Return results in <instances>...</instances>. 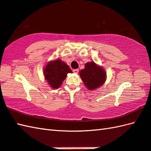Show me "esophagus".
I'll return each mask as SVG.
<instances>
[{
  "mask_svg": "<svg viewBox=\"0 0 151 151\" xmlns=\"http://www.w3.org/2000/svg\"><path fill=\"white\" fill-rule=\"evenodd\" d=\"M73 73H78L79 72V70L78 69H74V70H73Z\"/></svg>",
  "mask_w": 151,
  "mask_h": 151,
  "instance_id": "1",
  "label": "esophagus"
}]
</instances>
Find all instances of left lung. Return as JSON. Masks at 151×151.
Returning a JSON list of instances; mask_svg holds the SVG:
<instances>
[{
    "label": "left lung",
    "mask_w": 151,
    "mask_h": 151,
    "mask_svg": "<svg viewBox=\"0 0 151 151\" xmlns=\"http://www.w3.org/2000/svg\"><path fill=\"white\" fill-rule=\"evenodd\" d=\"M82 81L88 89L93 90L100 87L106 81V73L103 68L94 62H87L85 68L79 72Z\"/></svg>",
    "instance_id": "1"
}]
</instances>
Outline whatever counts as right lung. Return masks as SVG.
Here are the masks:
<instances>
[{"instance_id":"1","label":"right lung","mask_w":151,"mask_h":151,"mask_svg":"<svg viewBox=\"0 0 151 151\" xmlns=\"http://www.w3.org/2000/svg\"><path fill=\"white\" fill-rule=\"evenodd\" d=\"M68 73H72L70 67L60 59L48 62L44 68L45 78L52 89H58Z\"/></svg>"}]
</instances>
